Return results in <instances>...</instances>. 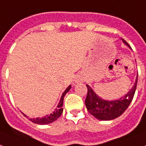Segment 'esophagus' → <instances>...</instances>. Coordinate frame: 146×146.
<instances>
[{"label":"esophagus","mask_w":146,"mask_h":146,"mask_svg":"<svg viewBox=\"0 0 146 146\" xmlns=\"http://www.w3.org/2000/svg\"><path fill=\"white\" fill-rule=\"evenodd\" d=\"M80 80H76V82H80Z\"/></svg>","instance_id":"34e87169"}]
</instances>
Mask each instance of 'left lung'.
<instances>
[{"label":"left lung","instance_id":"1","mask_svg":"<svg viewBox=\"0 0 146 146\" xmlns=\"http://www.w3.org/2000/svg\"><path fill=\"white\" fill-rule=\"evenodd\" d=\"M122 40L127 46H129L124 39H122ZM137 82L138 75L135 83L129 92L124 97L113 101L102 100L93 92L90 86L86 85L87 96L85 100L86 109L90 114L100 120H112L119 117L125 112L132 102L137 86Z\"/></svg>","mask_w":146,"mask_h":146}]
</instances>
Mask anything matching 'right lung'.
Segmentation results:
<instances>
[{"instance_id":"1","label":"right lung","mask_w":146,"mask_h":146,"mask_svg":"<svg viewBox=\"0 0 146 146\" xmlns=\"http://www.w3.org/2000/svg\"><path fill=\"white\" fill-rule=\"evenodd\" d=\"M71 86H68V87L66 89V90L63 92V93L62 94V96H61V99L60 100V103H59L58 106H57V108L56 109L55 111L53 112V113H51L50 115H46V116L42 118H36V119H29L32 121L34 123H36V124H40V125H46V124H49V123H51V122H54L61 115V114L63 113V99H64V96L66 95V93H67L70 90ZM24 114V113H23ZM24 116H26V115H24Z\"/></svg>"}]
</instances>
